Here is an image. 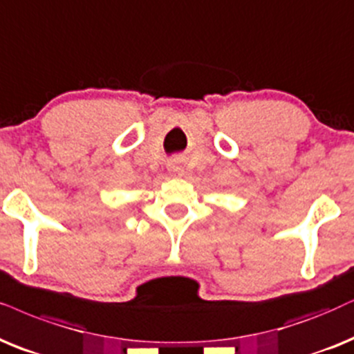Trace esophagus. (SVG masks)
Instances as JSON below:
<instances>
[{
  "label": "esophagus",
  "instance_id": "obj_1",
  "mask_svg": "<svg viewBox=\"0 0 354 354\" xmlns=\"http://www.w3.org/2000/svg\"><path fill=\"white\" fill-rule=\"evenodd\" d=\"M168 173L171 174V176H181V174H183V168L178 167V165H171V167L168 168Z\"/></svg>",
  "mask_w": 354,
  "mask_h": 354
}]
</instances>
